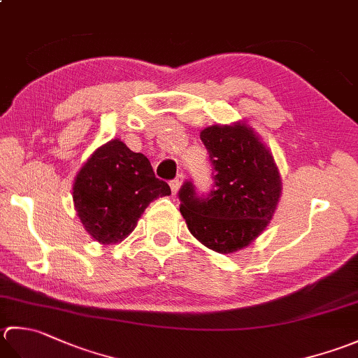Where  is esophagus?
<instances>
[{"label": "esophagus", "instance_id": "1", "mask_svg": "<svg viewBox=\"0 0 358 358\" xmlns=\"http://www.w3.org/2000/svg\"><path fill=\"white\" fill-rule=\"evenodd\" d=\"M181 181H183V177H181V175H178V177L177 178H173L172 181H171V189H172V194L175 195V194H177L178 192V189L181 187Z\"/></svg>", "mask_w": 358, "mask_h": 358}]
</instances>
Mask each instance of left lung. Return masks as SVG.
I'll list each match as a JSON object with an SVG mask.
<instances>
[{"mask_svg":"<svg viewBox=\"0 0 358 358\" xmlns=\"http://www.w3.org/2000/svg\"><path fill=\"white\" fill-rule=\"evenodd\" d=\"M214 169V186L199 194L187 180L180 187V213L195 239L217 253L247 247L267 228L281 197L278 167L245 124L213 125L200 133Z\"/></svg>","mask_w":358,"mask_h":358,"instance_id":"obj_1","label":"left lung"}]
</instances>
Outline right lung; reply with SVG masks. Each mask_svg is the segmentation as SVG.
Segmentation results:
<instances>
[{
	"label": "right lung",
	"mask_w": 358,
	"mask_h": 358,
	"mask_svg": "<svg viewBox=\"0 0 358 358\" xmlns=\"http://www.w3.org/2000/svg\"><path fill=\"white\" fill-rule=\"evenodd\" d=\"M169 194V185L155 177L150 161L119 139L88 158L73 186L77 215L103 245L124 241L149 203Z\"/></svg>",
	"instance_id": "add662e5"
}]
</instances>
